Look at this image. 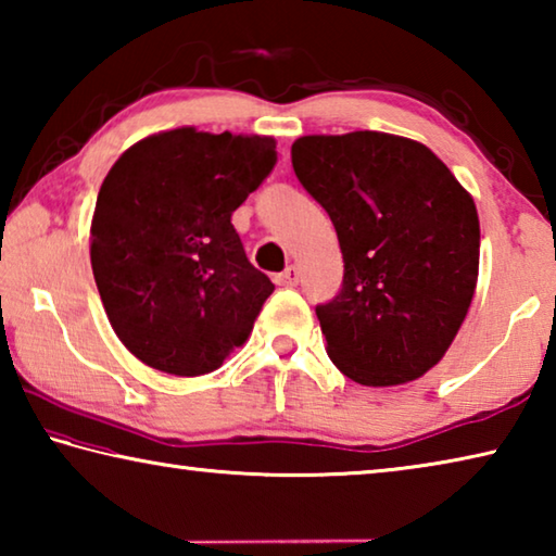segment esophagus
<instances>
[{
  "mask_svg": "<svg viewBox=\"0 0 556 556\" xmlns=\"http://www.w3.org/2000/svg\"><path fill=\"white\" fill-rule=\"evenodd\" d=\"M275 281L279 287H296V281H299V269L291 265V267H287L285 271H281V275H277L275 277Z\"/></svg>",
  "mask_w": 556,
  "mask_h": 556,
  "instance_id": "1",
  "label": "esophagus"
}]
</instances>
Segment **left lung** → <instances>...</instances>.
<instances>
[{
    "label": "left lung",
    "instance_id": "8db88e82",
    "mask_svg": "<svg viewBox=\"0 0 556 556\" xmlns=\"http://www.w3.org/2000/svg\"><path fill=\"white\" fill-rule=\"evenodd\" d=\"M291 166L331 218L343 287L316 306L326 353L365 388L412 382L444 357L478 281L470 193L429 147L388 131L308 135Z\"/></svg>",
    "mask_w": 556,
    "mask_h": 556
}]
</instances>
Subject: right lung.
I'll list each match as a JSON object with an SVG mask.
<instances>
[{"label": "right lung", "mask_w": 556, "mask_h": 556, "mask_svg": "<svg viewBox=\"0 0 556 556\" xmlns=\"http://www.w3.org/2000/svg\"><path fill=\"white\" fill-rule=\"evenodd\" d=\"M277 164L262 135L178 127L122 154L100 186L90 262L110 326L144 365L178 378L218 370L267 296L232 211Z\"/></svg>", "instance_id": "1"}]
</instances>
